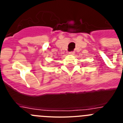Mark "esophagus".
<instances>
[{"label": "esophagus", "mask_w": 123, "mask_h": 123, "mask_svg": "<svg viewBox=\"0 0 123 123\" xmlns=\"http://www.w3.org/2000/svg\"><path fill=\"white\" fill-rule=\"evenodd\" d=\"M69 54H70V55H74V51H71V52H69Z\"/></svg>", "instance_id": "esophagus-1"}]
</instances>
